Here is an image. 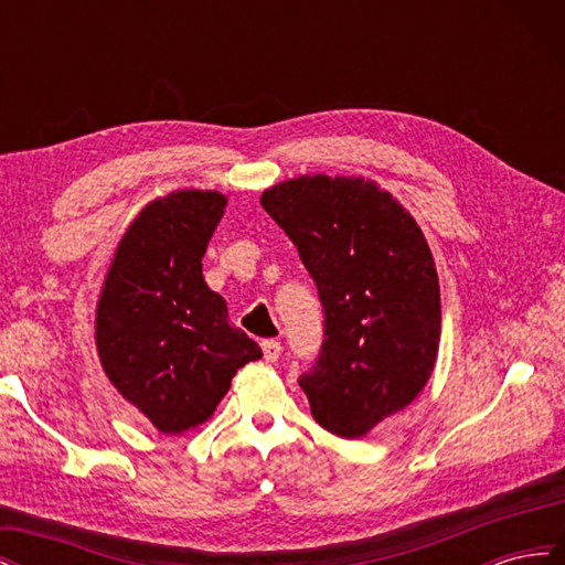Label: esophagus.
Returning <instances> with one entry per match:
<instances>
[{
	"mask_svg": "<svg viewBox=\"0 0 565 565\" xmlns=\"http://www.w3.org/2000/svg\"><path fill=\"white\" fill-rule=\"evenodd\" d=\"M262 349H264V358H266L268 363H276L278 358H280V351H282L278 339H266V341H262Z\"/></svg>",
	"mask_w": 565,
	"mask_h": 565,
	"instance_id": "obj_1",
	"label": "esophagus"
}]
</instances>
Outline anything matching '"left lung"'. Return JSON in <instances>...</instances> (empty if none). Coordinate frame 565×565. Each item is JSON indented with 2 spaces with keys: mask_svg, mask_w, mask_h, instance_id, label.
<instances>
[{
  "mask_svg": "<svg viewBox=\"0 0 565 565\" xmlns=\"http://www.w3.org/2000/svg\"><path fill=\"white\" fill-rule=\"evenodd\" d=\"M264 210L316 280L324 339L299 380L316 422L363 438L413 403L436 367L440 287L417 221L363 177L303 174L268 188Z\"/></svg>",
  "mask_w": 565,
  "mask_h": 565,
  "instance_id": "1",
  "label": "left lung"
}]
</instances>
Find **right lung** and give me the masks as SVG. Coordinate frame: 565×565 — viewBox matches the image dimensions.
<instances>
[{
	"label": "right lung",
	"mask_w": 565,
	"mask_h": 565,
	"mask_svg": "<svg viewBox=\"0 0 565 565\" xmlns=\"http://www.w3.org/2000/svg\"><path fill=\"white\" fill-rule=\"evenodd\" d=\"M226 202L218 191L193 188L148 202L119 241L98 295L96 351L106 377L167 436L207 422L233 374L262 358L202 278Z\"/></svg>",
	"instance_id": "obj_1"
}]
</instances>
